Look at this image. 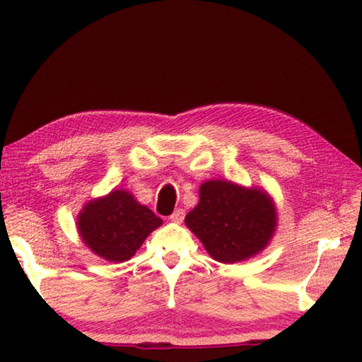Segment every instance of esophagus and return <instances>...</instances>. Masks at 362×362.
<instances>
[{"label": "esophagus", "mask_w": 362, "mask_h": 362, "mask_svg": "<svg viewBox=\"0 0 362 362\" xmlns=\"http://www.w3.org/2000/svg\"><path fill=\"white\" fill-rule=\"evenodd\" d=\"M183 218H185V211H183V209H177V211L173 214V216L169 217L170 222H174V223H182Z\"/></svg>", "instance_id": "34e87169"}]
</instances>
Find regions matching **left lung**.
I'll use <instances>...</instances> for the list:
<instances>
[{
    "instance_id": "obj_1",
    "label": "left lung",
    "mask_w": 362,
    "mask_h": 362,
    "mask_svg": "<svg viewBox=\"0 0 362 362\" xmlns=\"http://www.w3.org/2000/svg\"><path fill=\"white\" fill-rule=\"evenodd\" d=\"M185 223L214 260L236 263L267 249L276 233L278 209L263 188L214 179L201 183L199 203Z\"/></svg>"
}]
</instances>
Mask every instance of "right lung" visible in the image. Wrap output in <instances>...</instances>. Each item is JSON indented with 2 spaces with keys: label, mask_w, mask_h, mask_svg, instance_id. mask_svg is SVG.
<instances>
[{
  "label": "right lung",
  "mask_w": 362,
  "mask_h": 362,
  "mask_svg": "<svg viewBox=\"0 0 362 362\" xmlns=\"http://www.w3.org/2000/svg\"><path fill=\"white\" fill-rule=\"evenodd\" d=\"M163 225L148 207L127 189H112L90 199L76 218L79 238L90 252L113 263L129 260L146 236Z\"/></svg>",
  "instance_id": "add662e5"
}]
</instances>
